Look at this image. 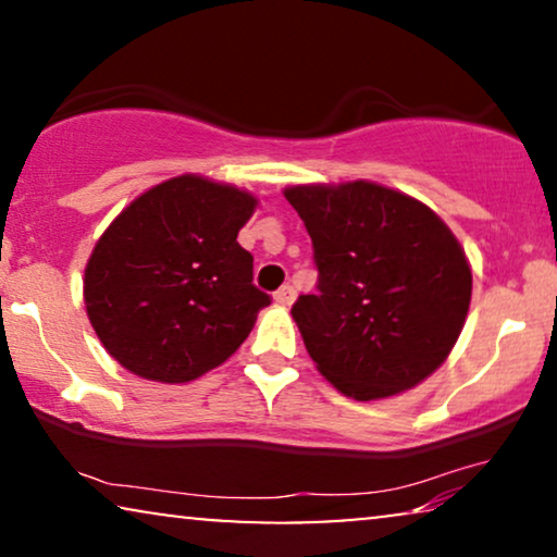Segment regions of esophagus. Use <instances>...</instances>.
I'll return each mask as SVG.
<instances>
[{
	"label": "esophagus",
	"instance_id": "obj_1",
	"mask_svg": "<svg viewBox=\"0 0 557 557\" xmlns=\"http://www.w3.org/2000/svg\"><path fill=\"white\" fill-rule=\"evenodd\" d=\"M273 299H276V304H284V307H288V304H294V299H296V288L292 284L281 286Z\"/></svg>",
	"mask_w": 557,
	"mask_h": 557
}]
</instances>
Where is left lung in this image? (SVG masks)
<instances>
[{
	"mask_svg": "<svg viewBox=\"0 0 557 557\" xmlns=\"http://www.w3.org/2000/svg\"><path fill=\"white\" fill-rule=\"evenodd\" d=\"M311 235L317 294L292 314L307 352L355 400L421 383L459 339L471 301L467 256L436 212L372 182L288 187Z\"/></svg>",
	"mask_w": 557,
	"mask_h": 557,
	"instance_id": "left-lung-1",
	"label": "left lung"
}]
</instances>
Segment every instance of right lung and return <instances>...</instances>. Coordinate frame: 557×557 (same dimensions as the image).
Returning <instances> with one entry per match:
<instances>
[{
    "label": "right lung",
    "instance_id": "obj_1",
    "mask_svg": "<svg viewBox=\"0 0 557 557\" xmlns=\"http://www.w3.org/2000/svg\"><path fill=\"white\" fill-rule=\"evenodd\" d=\"M256 197L182 174L128 205L96 243L83 296L109 355L134 375L187 383L225 362L271 296L238 231Z\"/></svg>",
    "mask_w": 557,
    "mask_h": 557
}]
</instances>
